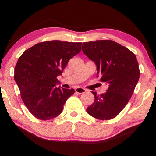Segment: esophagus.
Wrapping results in <instances>:
<instances>
[{
  "instance_id": "obj_1",
  "label": "esophagus",
  "mask_w": 156,
  "mask_h": 156,
  "mask_svg": "<svg viewBox=\"0 0 156 156\" xmlns=\"http://www.w3.org/2000/svg\"><path fill=\"white\" fill-rule=\"evenodd\" d=\"M75 91L77 94H84L85 92H86L87 90L84 88H76L75 89Z\"/></svg>"
}]
</instances>
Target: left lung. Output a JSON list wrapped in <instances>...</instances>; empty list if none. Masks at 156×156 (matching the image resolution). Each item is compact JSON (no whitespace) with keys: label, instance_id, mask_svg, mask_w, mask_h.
Returning <instances> with one entry per match:
<instances>
[{"label":"left lung","instance_id":"obj_1","mask_svg":"<svg viewBox=\"0 0 156 156\" xmlns=\"http://www.w3.org/2000/svg\"><path fill=\"white\" fill-rule=\"evenodd\" d=\"M82 51L97 66V76L108 86L106 93L97 95L87 112L99 120L116 117L128 104L139 80L136 55L112 40L84 42Z\"/></svg>","mask_w":156,"mask_h":156}]
</instances>
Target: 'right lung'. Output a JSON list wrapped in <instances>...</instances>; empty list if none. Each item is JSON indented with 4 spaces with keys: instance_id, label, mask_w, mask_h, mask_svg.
I'll return each instance as SVG.
<instances>
[{
    "instance_id": "right-lung-1",
    "label": "right lung",
    "mask_w": 156,
    "mask_h": 156,
    "mask_svg": "<svg viewBox=\"0 0 156 156\" xmlns=\"http://www.w3.org/2000/svg\"><path fill=\"white\" fill-rule=\"evenodd\" d=\"M82 42H42L25 50L15 67L14 79L29 112L41 120L59 115L74 89H64L57 77L81 51Z\"/></svg>"
}]
</instances>
